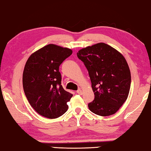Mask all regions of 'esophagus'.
<instances>
[{
    "instance_id": "esophagus-1",
    "label": "esophagus",
    "mask_w": 151,
    "mask_h": 151,
    "mask_svg": "<svg viewBox=\"0 0 151 151\" xmlns=\"http://www.w3.org/2000/svg\"><path fill=\"white\" fill-rule=\"evenodd\" d=\"M77 93L78 94H80V95H82V91L81 90V89H78V90L77 91Z\"/></svg>"
}]
</instances>
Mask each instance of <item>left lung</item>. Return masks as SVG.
<instances>
[{
	"label": "left lung",
	"mask_w": 151,
	"mask_h": 151,
	"mask_svg": "<svg viewBox=\"0 0 151 151\" xmlns=\"http://www.w3.org/2000/svg\"><path fill=\"white\" fill-rule=\"evenodd\" d=\"M77 56L88 69L95 95L89 110L101 116L115 114L127 99L131 86L130 69L123 55L99 43L80 50Z\"/></svg>",
	"instance_id": "obj_1"
}]
</instances>
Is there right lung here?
<instances>
[{
    "instance_id": "1",
    "label": "right lung",
    "mask_w": 151,
    "mask_h": 151,
    "mask_svg": "<svg viewBox=\"0 0 151 151\" xmlns=\"http://www.w3.org/2000/svg\"><path fill=\"white\" fill-rule=\"evenodd\" d=\"M68 47L48 44L29 56L22 76L23 88L30 106L43 116L56 119L67 112L71 93L61 85L59 66L72 54Z\"/></svg>"
}]
</instances>
